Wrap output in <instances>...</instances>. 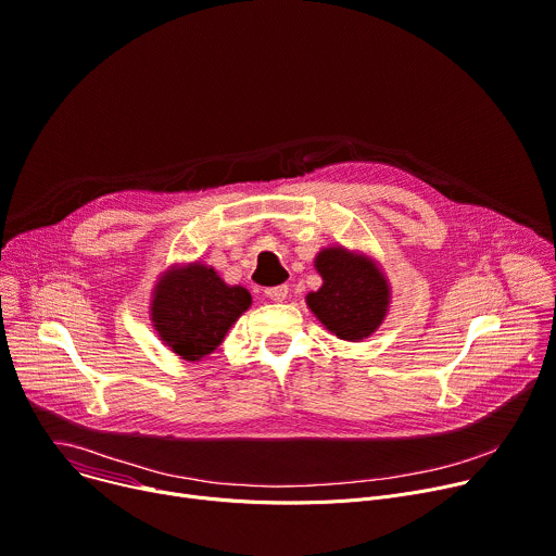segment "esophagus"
Returning <instances> with one entry per match:
<instances>
[{"label":"esophagus","instance_id":"1","mask_svg":"<svg viewBox=\"0 0 556 556\" xmlns=\"http://www.w3.org/2000/svg\"><path fill=\"white\" fill-rule=\"evenodd\" d=\"M287 293H289V287H287V285L269 287V289L265 291V295L269 298V301H274V303H282V301H285V298H287Z\"/></svg>","mask_w":556,"mask_h":556}]
</instances>
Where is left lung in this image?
<instances>
[{"instance_id":"obj_1","label":"left lung","mask_w":556,"mask_h":556,"mask_svg":"<svg viewBox=\"0 0 556 556\" xmlns=\"http://www.w3.org/2000/svg\"><path fill=\"white\" fill-rule=\"evenodd\" d=\"M323 287L307 293V307L340 340L371 336L390 307L388 278L363 253L329 247L316 255Z\"/></svg>"}]
</instances>
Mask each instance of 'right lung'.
Listing matches in <instances>:
<instances>
[{
    "label": "right lung",
    "mask_w": 556,
    "mask_h": 556,
    "mask_svg": "<svg viewBox=\"0 0 556 556\" xmlns=\"http://www.w3.org/2000/svg\"><path fill=\"white\" fill-rule=\"evenodd\" d=\"M251 307V293L227 285L213 267H170L153 289L151 320L162 343L185 361L218 350L231 325Z\"/></svg>",
    "instance_id": "right-lung-1"
}]
</instances>
